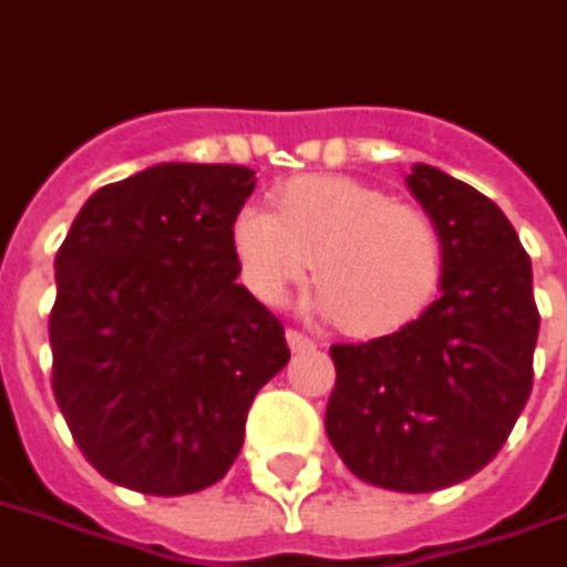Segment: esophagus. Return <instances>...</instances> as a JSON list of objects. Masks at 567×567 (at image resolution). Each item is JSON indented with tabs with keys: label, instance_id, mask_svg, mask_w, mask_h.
<instances>
[{
	"label": "esophagus",
	"instance_id": "1",
	"mask_svg": "<svg viewBox=\"0 0 567 567\" xmlns=\"http://www.w3.org/2000/svg\"><path fill=\"white\" fill-rule=\"evenodd\" d=\"M285 339H288L291 351H312V348H318V339L306 337V333H300V330H295V327L285 333Z\"/></svg>",
	"mask_w": 567,
	"mask_h": 567
}]
</instances>
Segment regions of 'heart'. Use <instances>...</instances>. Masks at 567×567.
Masks as SVG:
<instances>
[{"label":"heart","instance_id":"obj_1","mask_svg":"<svg viewBox=\"0 0 567 567\" xmlns=\"http://www.w3.org/2000/svg\"><path fill=\"white\" fill-rule=\"evenodd\" d=\"M240 279L261 303H282L316 261V309L354 337H384L421 318L442 291L444 240L430 213L351 177H297L276 213L234 219Z\"/></svg>","mask_w":567,"mask_h":567}]
</instances>
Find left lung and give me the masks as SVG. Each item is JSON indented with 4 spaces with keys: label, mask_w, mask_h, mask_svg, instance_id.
Listing matches in <instances>:
<instances>
[{
    "label": "left lung",
    "mask_w": 567,
    "mask_h": 567,
    "mask_svg": "<svg viewBox=\"0 0 567 567\" xmlns=\"http://www.w3.org/2000/svg\"><path fill=\"white\" fill-rule=\"evenodd\" d=\"M405 183L442 230V297L390 337L330 346L324 430L360 481L433 493L507 442L532 393L540 316L529 255L493 200L430 165Z\"/></svg>",
    "instance_id": "obj_1"
}]
</instances>
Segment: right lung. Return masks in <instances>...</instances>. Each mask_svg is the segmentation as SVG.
<instances>
[{
	"label": "right lung",
	"mask_w": 567,
	"mask_h": 567,
	"mask_svg": "<svg viewBox=\"0 0 567 567\" xmlns=\"http://www.w3.org/2000/svg\"><path fill=\"white\" fill-rule=\"evenodd\" d=\"M243 165L146 167L99 188L56 251L53 396L107 481L186 496L225 477L285 327L237 285Z\"/></svg>",
	"instance_id": "obj_1"
}]
</instances>
